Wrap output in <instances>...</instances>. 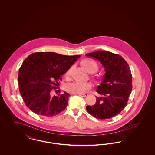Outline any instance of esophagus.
<instances>
[{
	"label": "esophagus",
	"mask_w": 155,
	"mask_h": 155,
	"mask_svg": "<svg viewBox=\"0 0 155 155\" xmlns=\"http://www.w3.org/2000/svg\"><path fill=\"white\" fill-rule=\"evenodd\" d=\"M78 95L81 96V97H85V96H87L88 95L87 94H78Z\"/></svg>",
	"instance_id": "1"
}]
</instances>
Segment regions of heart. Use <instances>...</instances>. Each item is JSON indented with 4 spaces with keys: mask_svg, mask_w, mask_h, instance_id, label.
<instances>
[{
    "mask_svg": "<svg viewBox=\"0 0 155 155\" xmlns=\"http://www.w3.org/2000/svg\"><path fill=\"white\" fill-rule=\"evenodd\" d=\"M82 64L89 72L96 71L97 70V65L96 62L92 59H85L82 61ZM72 68H70L66 72L67 76H69L71 73ZM92 88V84L89 82H83L80 81H74L67 84V90L75 94H84L87 91Z\"/></svg>",
    "mask_w": 155,
    "mask_h": 155,
    "instance_id": "heart-1",
    "label": "heart"
}]
</instances>
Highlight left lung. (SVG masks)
I'll return each mask as SVG.
<instances>
[{"mask_svg":"<svg viewBox=\"0 0 155 155\" xmlns=\"http://www.w3.org/2000/svg\"><path fill=\"white\" fill-rule=\"evenodd\" d=\"M86 56L99 61L105 71L102 81L96 89V92L102 96H97L95 104L87 106L86 109L95 118H111L127 104L132 90L130 67L121 56L106 51L90 53Z\"/></svg>","mask_w":155,"mask_h":155,"instance_id":"1","label":"left lung"}]
</instances>
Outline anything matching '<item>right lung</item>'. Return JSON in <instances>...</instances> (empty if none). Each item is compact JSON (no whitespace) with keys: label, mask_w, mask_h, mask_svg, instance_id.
Wrapping results in <instances>:
<instances>
[{"label":"right lung","mask_w":155,"mask_h":155,"mask_svg":"<svg viewBox=\"0 0 155 155\" xmlns=\"http://www.w3.org/2000/svg\"><path fill=\"white\" fill-rule=\"evenodd\" d=\"M80 55L68 56L54 52H36L28 56L19 69L20 92L25 105L38 115L56 116L64 110L69 94L52 96L61 76L70 69Z\"/></svg>","instance_id":"1"}]
</instances>
